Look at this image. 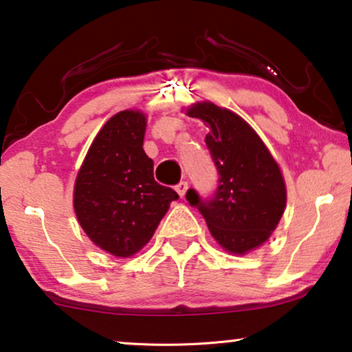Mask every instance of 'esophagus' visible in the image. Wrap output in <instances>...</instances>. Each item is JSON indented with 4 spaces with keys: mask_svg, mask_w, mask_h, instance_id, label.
Masks as SVG:
<instances>
[{
    "mask_svg": "<svg viewBox=\"0 0 352 352\" xmlns=\"http://www.w3.org/2000/svg\"><path fill=\"white\" fill-rule=\"evenodd\" d=\"M175 189H176L177 194H179V197H184V195H186V192H187V189H189V184H187L186 181H181L179 184H177V186L175 187Z\"/></svg>",
    "mask_w": 352,
    "mask_h": 352,
    "instance_id": "34e87169",
    "label": "esophagus"
}]
</instances>
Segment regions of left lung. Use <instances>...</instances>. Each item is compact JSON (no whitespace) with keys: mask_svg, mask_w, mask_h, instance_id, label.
I'll use <instances>...</instances> for the list:
<instances>
[{"mask_svg":"<svg viewBox=\"0 0 352 352\" xmlns=\"http://www.w3.org/2000/svg\"><path fill=\"white\" fill-rule=\"evenodd\" d=\"M210 126L205 142L218 170L213 194L201 199L195 189L187 201L204 216L213 237L230 253L259 247L277 228L287 204L282 173L250 124L211 102L187 110Z\"/></svg>","mask_w":352,"mask_h":352,"instance_id":"8db88e82","label":"left lung"}]
</instances>
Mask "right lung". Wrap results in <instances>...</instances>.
I'll return each instance as SVG.
<instances>
[{"mask_svg": "<svg viewBox=\"0 0 352 352\" xmlns=\"http://www.w3.org/2000/svg\"><path fill=\"white\" fill-rule=\"evenodd\" d=\"M146 117L123 110L91 144L75 181L74 206L86 235L113 256L128 258L152 239L173 200L171 187L153 179L142 148Z\"/></svg>", "mask_w": 352, "mask_h": 352, "instance_id": "obj_1", "label": "right lung"}]
</instances>
